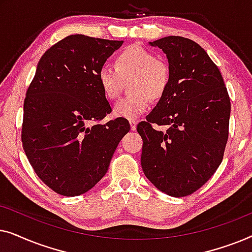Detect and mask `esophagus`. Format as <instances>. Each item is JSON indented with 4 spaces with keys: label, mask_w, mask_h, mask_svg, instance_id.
<instances>
[{
    "label": "esophagus",
    "mask_w": 252,
    "mask_h": 252,
    "mask_svg": "<svg viewBox=\"0 0 252 252\" xmlns=\"http://www.w3.org/2000/svg\"><path fill=\"white\" fill-rule=\"evenodd\" d=\"M129 125H130V129H132V130H135V129H136V125H137V123L135 122V120H129Z\"/></svg>",
    "instance_id": "esophagus-1"
}]
</instances>
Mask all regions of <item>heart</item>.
<instances>
[{
  "label": "heart",
  "mask_w": 252,
  "mask_h": 252,
  "mask_svg": "<svg viewBox=\"0 0 252 252\" xmlns=\"http://www.w3.org/2000/svg\"><path fill=\"white\" fill-rule=\"evenodd\" d=\"M134 77L133 95L120 98L113 106V113L120 118L134 120L147 111L150 97L159 98L170 82L166 64L156 55L140 46H130L118 55L116 65L104 64L97 78L106 98L115 99L122 89L124 79Z\"/></svg>",
  "instance_id": "b5f03b06"
}]
</instances>
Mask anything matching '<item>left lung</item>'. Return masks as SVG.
Here are the masks:
<instances>
[{
  "label": "left lung",
  "mask_w": 252,
  "mask_h": 252,
  "mask_svg": "<svg viewBox=\"0 0 252 252\" xmlns=\"http://www.w3.org/2000/svg\"><path fill=\"white\" fill-rule=\"evenodd\" d=\"M168 61L170 82L146 122L141 165L158 190L184 197L201 188L221 164L230 99L222 75L203 48L182 36L149 42ZM153 125L167 126L165 132Z\"/></svg>",
  "instance_id": "1"
}]
</instances>
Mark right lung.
<instances>
[{"label":"right lung","instance_id":"obj_1","mask_svg":"<svg viewBox=\"0 0 252 252\" xmlns=\"http://www.w3.org/2000/svg\"><path fill=\"white\" fill-rule=\"evenodd\" d=\"M124 41L68 35L41 57L24 102L23 148L48 187L63 196L92 189L108 172L126 119L97 124L111 106L98 71Z\"/></svg>","mask_w":252,"mask_h":252}]
</instances>
